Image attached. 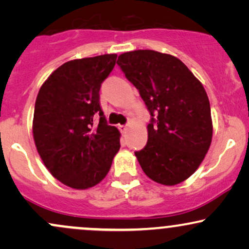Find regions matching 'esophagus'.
<instances>
[{"instance_id": "esophagus-1", "label": "esophagus", "mask_w": 249, "mask_h": 249, "mask_svg": "<svg viewBox=\"0 0 249 249\" xmlns=\"http://www.w3.org/2000/svg\"><path fill=\"white\" fill-rule=\"evenodd\" d=\"M119 130L122 131V133L125 134L128 131V127L126 126V125H121V126H119Z\"/></svg>"}]
</instances>
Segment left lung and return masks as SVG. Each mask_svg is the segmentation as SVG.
Instances as JSON below:
<instances>
[{
    "label": "left lung",
    "mask_w": 249,
    "mask_h": 249,
    "mask_svg": "<svg viewBox=\"0 0 249 249\" xmlns=\"http://www.w3.org/2000/svg\"><path fill=\"white\" fill-rule=\"evenodd\" d=\"M117 64L152 117L146 146L134 153L142 171L165 186L180 184L198 170L212 142L210 101L201 82L179 58L154 50L124 53Z\"/></svg>",
    "instance_id": "8db88e82"
}]
</instances>
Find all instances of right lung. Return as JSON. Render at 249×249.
Wrapping results in <instances>:
<instances>
[{
	"instance_id": "1",
	"label": "right lung",
	"mask_w": 249,
	"mask_h": 249,
	"mask_svg": "<svg viewBox=\"0 0 249 249\" xmlns=\"http://www.w3.org/2000/svg\"><path fill=\"white\" fill-rule=\"evenodd\" d=\"M116 59V53H107L64 63L37 95L33 119L37 152L53 177L75 190L99 184L121 147V132L107 124L99 105L101 85Z\"/></svg>"
}]
</instances>
